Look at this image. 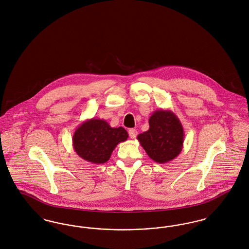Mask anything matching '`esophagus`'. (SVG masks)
Returning a JSON list of instances; mask_svg holds the SVG:
<instances>
[{
    "label": "esophagus",
    "mask_w": 249,
    "mask_h": 249,
    "mask_svg": "<svg viewBox=\"0 0 249 249\" xmlns=\"http://www.w3.org/2000/svg\"><path fill=\"white\" fill-rule=\"evenodd\" d=\"M137 134H138V131L135 130V129H130V130H129V135H130V137L131 139L136 138Z\"/></svg>",
    "instance_id": "esophagus-1"
}]
</instances>
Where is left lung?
I'll return each mask as SVG.
<instances>
[{
	"label": "left lung",
	"instance_id": "obj_1",
	"mask_svg": "<svg viewBox=\"0 0 249 249\" xmlns=\"http://www.w3.org/2000/svg\"><path fill=\"white\" fill-rule=\"evenodd\" d=\"M148 123V130L137 136L146 154L162 164L176 159L184 142V129L177 115L171 110H157Z\"/></svg>",
	"mask_w": 249,
	"mask_h": 249
}]
</instances>
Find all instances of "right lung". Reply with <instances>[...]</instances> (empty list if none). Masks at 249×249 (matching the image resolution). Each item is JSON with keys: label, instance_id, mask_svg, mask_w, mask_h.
Instances as JSON below:
<instances>
[{"label": "right lung", "instance_id": "right-lung-1", "mask_svg": "<svg viewBox=\"0 0 249 249\" xmlns=\"http://www.w3.org/2000/svg\"><path fill=\"white\" fill-rule=\"evenodd\" d=\"M128 137L124 128H112L105 119L93 118L84 121L75 130L72 146L76 154L85 160L101 164L107 162L116 146Z\"/></svg>", "mask_w": 249, "mask_h": 249}]
</instances>
